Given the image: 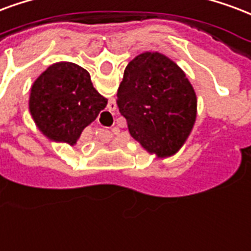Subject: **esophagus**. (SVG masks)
<instances>
[{
	"mask_svg": "<svg viewBox=\"0 0 251 251\" xmlns=\"http://www.w3.org/2000/svg\"><path fill=\"white\" fill-rule=\"evenodd\" d=\"M109 107H110V110H116V103L114 102H110L109 103ZM118 127H114L111 131H107V134H109V137H113V134H118Z\"/></svg>",
	"mask_w": 251,
	"mask_h": 251,
	"instance_id": "obj_1",
	"label": "esophagus"
}]
</instances>
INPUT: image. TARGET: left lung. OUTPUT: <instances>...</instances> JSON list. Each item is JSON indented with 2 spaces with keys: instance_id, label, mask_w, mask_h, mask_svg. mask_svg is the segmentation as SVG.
<instances>
[{
  "instance_id": "8db88e82",
  "label": "left lung",
  "mask_w": 251,
  "mask_h": 251,
  "mask_svg": "<svg viewBox=\"0 0 251 251\" xmlns=\"http://www.w3.org/2000/svg\"><path fill=\"white\" fill-rule=\"evenodd\" d=\"M117 106L131 137L161 157L176 153L196 122L192 83L182 69L157 51L137 55L126 66Z\"/></svg>"
}]
</instances>
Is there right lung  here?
<instances>
[{"label":"right lung","mask_w":251,"mask_h":251,"mask_svg":"<svg viewBox=\"0 0 251 251\" xmlns=\"http://www.w3.org/2000/svg\"><path fill=\"white\" fill-rule=\"evenodd\" d=\"M107 100L94 89L90 74L72 62L46 69L31 86L29 109L40 130L50 140L74 145L97 118Z\"/></svg>","instance_id":"add662e5"}]
</instances>
